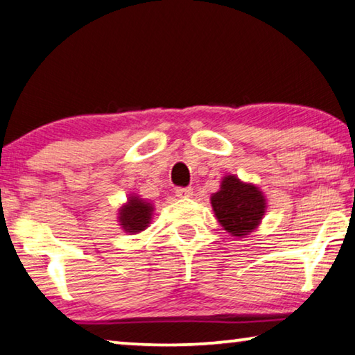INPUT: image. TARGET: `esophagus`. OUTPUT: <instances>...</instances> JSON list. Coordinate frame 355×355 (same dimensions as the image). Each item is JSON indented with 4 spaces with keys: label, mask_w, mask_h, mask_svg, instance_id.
<instances>
[{
    "label": "esophagus",
    "mask_w": 355,
    "mask_h": 355,
    "mask_svg": "<svg viewBox=\"0 0 355 355\" xmlns=\"http://www.w3.org/2000/svg\"><path fill=\"white\" fill-rule=\"evenodd\" d=\"M175 194H177V198H180V199L191 198V196H193V188H177Z\"/></svg>",
    "instance_id": "esophagus-1"
}]
</instances>
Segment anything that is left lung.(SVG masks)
<instances>
[{"instance_id":"left-lung-1","label":"left lung","mask_w":355,"mask_h":355,"mask_svg":"<svg viewBox=\"0 0 355 355\" xmlns=\"http://www.w3.org/2000/svg\"><path fill=\"white\" fill-rule=\"evenodd\" d=\"M213 211L224 230L235 237L252 232L266 213V199L259 188L235 175L224 177L221 188L211 196Z\"/></svg>"}]
</instances>
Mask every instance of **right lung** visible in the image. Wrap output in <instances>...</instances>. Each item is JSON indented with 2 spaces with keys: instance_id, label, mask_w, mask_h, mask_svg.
<instances>
[{
  "instance_id": "obj_1",
  "label": "right lung",
  "mask_w": 355,
  "mask_h": 355,
  "mask_svg": "<svg viewBox=\"0 0 355 355\" xmlns=\"http://www.w3.org/2000/svg\"><path fill=\"white\" fill-rule=\"evenodd\" d=\"M153 207L148 202H144L137 196H131L125 207L120 210V224L126 232L137 234L150 224Z\"/></svg>"
}]
</instances>
